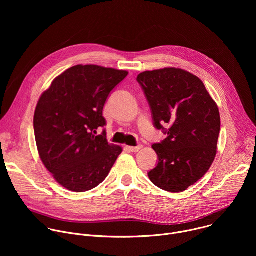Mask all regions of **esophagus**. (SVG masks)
I'll return each instance as SVG.
<instances>
[{
    "label": "esophagus",
    "instance_id": "esophagus-1",
    "mask_svg": "<svg viewBox=\"0 0 256 256\" xmlns=\"http://www.w3.org/2000/svg\"><path fill=\"white\" fill-rule=\"evenodd\" d=\"M128 148L130 152H138L142 148V146L138 144V146H136V147H128Z\"/></svg>",
    "mask_w": 256,
    "mask_h": 256
}]
</instances>
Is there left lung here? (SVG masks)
<instances>
[{
	"label": "left lung",
	"instance_id": "1",
	"mask_svg": "<svg viewBox=\"0 0 256 256\" xmlns=\"http://www.w3.org/2000/svg\"><path fill=\"white\" fill-rule=\"evenodd\" d=\"M157 130L167 138L154 144L158 164L148 175L169 192H181L212 166L221 128L218 108L200 78L176 68L146 70L138 76ZM163 124L170 128L167 130Z\"/></svg>",
	"mask_w": 256,
	"mask_h": 256
}]
</instances>
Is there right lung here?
Listing matches in <instances>:
<instances>
[{
    "label": "right lung",
    "instance_id": "right-lung-1",
    "mask_svg": "<svg viewBox=\"0 0 256 256\" xmlns=\"http://www.w3.org/2000/svg\"><path fill=\"white\" fill-rule=\"evenodd\" d=\"M128 72L95 64H77L56 77L42 93L34 112L40 157L58 184L84 192L99 186L122 154L108 144L103 107Z\"/></svg>",
    "mask_w": 256,
    "mask_h": 256
}]
</instances>
